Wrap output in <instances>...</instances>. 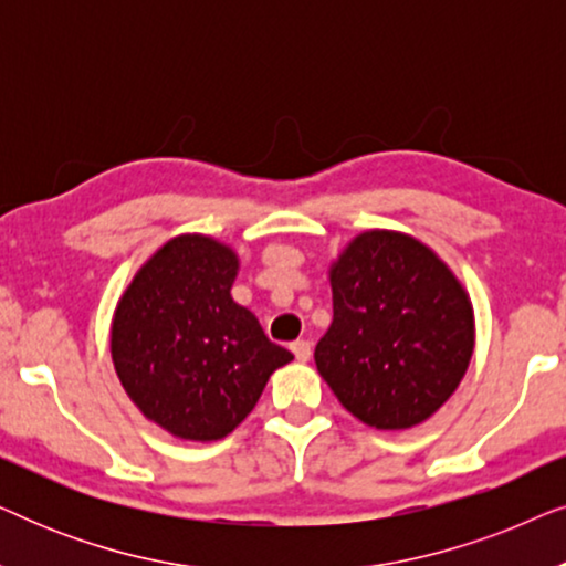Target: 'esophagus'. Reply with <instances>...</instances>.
I'll list each match as a JSON object with an SVG mask.
<instances>
[{"mask_svg": "<svg viewBox=\"0 0 566 566\" xmlns=\"http://www.w3.org/2000/svg\"><path fill=\"white\" fill-rule=\"evenodd\" d=\"M291 350H293V355H296V360H301V363H306L308 358H312V343H308V339H296V343L291 345Z\"/></svg>", "mask_w": 566, "mask_h": 566, "instance_id": "obj_1", "label": "esophagus"}]
</instances>
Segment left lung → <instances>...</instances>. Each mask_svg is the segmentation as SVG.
I'll list each match as a JSON object with an SVG mask.
<instances>
[{
	"instance_id": "8db88e82",
	"label": "left lung",
	"mask_w": 566,
	"mask_h": 566,
	"mask_svg": "<svg viewBox=\"0 0 566 566\" xmlns=\"http://www.w3.org/2000/svg\"><path fill=\"white\" fill-rule=\"evenodd\" d=\"M332 324L316 370L347 412L376 430L430 420L467 376L474 306L436 250L405 231L368 229L329 265Z\"/></svg>"
}]
</instances>
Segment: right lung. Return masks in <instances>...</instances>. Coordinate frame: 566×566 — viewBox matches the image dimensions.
I'll use <instances>...</instances> for the list:
<instances>
[{
	"instance_id": "add662e5",
	"label": "right lung",
	"mask_w": 566,
	"mask_h": 566,
	"mask_svg": "<svg viewBox=\"0 0 566 566\" xmlns=\"http://www.w3.org/2000/svg\"><path fill=\"white\" fill-rule=\"evenodd\" d=\"M239 254L208 234L159 247L120 293L111 324L115 374L146 420L182 440L227 438L268 378L293 360L231 298Z\"/></svg>"
}]
</instances>
